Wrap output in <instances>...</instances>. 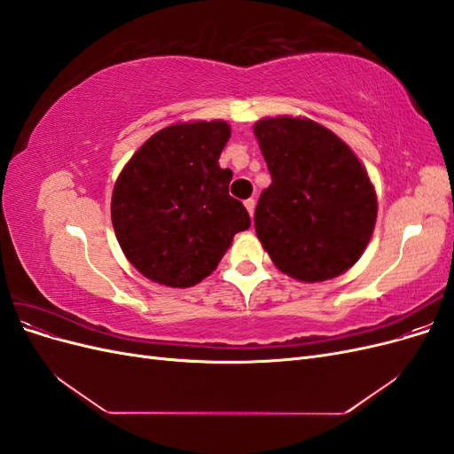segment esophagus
<instances>
[{
    "mask_svg": "<svg viewBox=\"0 0 454 454\" xmlns=\"http://www.w3.org/2000/svg\"><path fill=\"white\" fill-rule=\"evenodd\" d=\"M244 206H246V210H248L250 217H254V210H255V200H254V199L244 200Z\"/></svg>",
    "mask_w": 454,
    "mask_h": 454,
    "instance_id": "34e87169",
    "label": "esophagus"
}]
</instances>
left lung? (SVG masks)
I'll return each mask as SVG.
<instances>
[{
  "mask_svg": "<svg viewBox=\"0 0 454 454\" xmlns=\"http://www.w3.org/2000/svg\"><path fill=\"white\" fill-rule=\"evenodd\" d=\"M254 134L272 176L254 225L272 263L307 284L345 274L377 223L365 167L335 132L309 117L259 119Z\"/></svg>",
  "mask_w": 454,
  "mask_h": 454,
  "instance_id": "obj_1",
  "label": "left lung"
}]
</instances>
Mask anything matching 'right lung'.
<instances>
[{
    "instance_id": "obj_1",
    "label": "right lung",
    "mask_w": 454,
    "mask_h": 454,
    "mask_svg": "<svg viewBox=\"0 0 454 454\" xmlns=\"http://www.w3.org/2000/svg\"><path fill=\"white\" fill-rule=\"evenodd\" d=\"M229 122H174L147 138L122 167L112 223L130 265L168 287H191L215 270L239 231L250 227L219 167Z\"/></svg>"
}]
</instances>
